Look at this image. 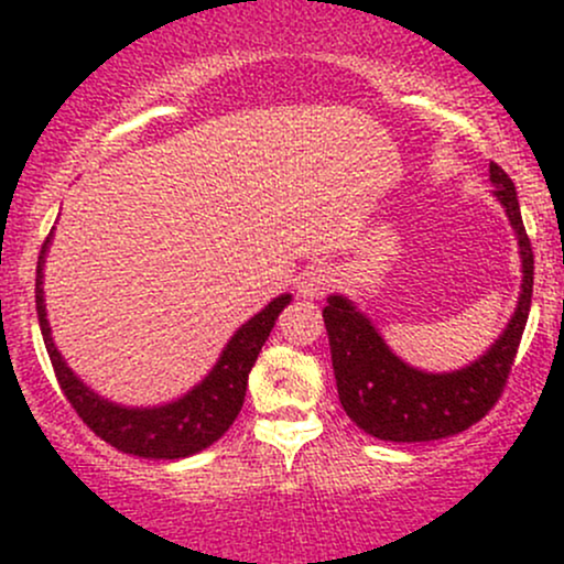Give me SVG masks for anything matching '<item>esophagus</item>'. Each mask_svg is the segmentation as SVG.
<instances>
[{
  "mask_svg": "<svg viewBox=\"0 0 564 564\" xmlns=\"http://www.w3.org/2000/svg\"><path fill=\"white\" fill-rule=\"evenodd\" d=\"M332 281H334L332 270L323 268V264H313V268H307L300 275V294L315 300V296L326 294L328 286H332Z\"/></svg>",
  "mask_w": 564,
  "mask_h": 564,
  "instance_id": "1",
  "label": "esophagus"
}]
</instances>
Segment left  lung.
<instances>
[{"label":"left lung","instance_id":"left-lung-1","mask_svg":"<svg viewBox=\"0 0 564 564\" xmlns=\"http://www.w3.org/2000/svg\"><path fill=\"white\" fill-rule=\"evenodd\" d=\"M490 183L507 209L522 254V291L507 332L480 360L453 373H424L394 358L371 321L341 296L323 307L336 390L360 430L392 443H430L469 430L501 398L525 332L533 296V249L522 225L514 183L490 161Z\"/></svg>","mask_w":564,"mask_h":564}]
</instances>
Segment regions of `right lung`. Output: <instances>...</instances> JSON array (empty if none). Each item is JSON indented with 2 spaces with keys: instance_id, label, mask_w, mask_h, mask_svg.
<instances>
[{
  "instance_id": "obj_1",
  "label": "right lung",
  "mask_w": 564,
  "mask_h": 564,
  "mask_svg": "<svg viewBox=\"0 0 564 564\" xmlns=\"http://www.w3.org/2000/svg\"><path fill=\"white\" fill-rule=\"evenodd\" d=\"M47 243L50 236L44 238L36 262V313L57 384H61L76 416L116 451L142 458H185L217 443L241 413L251 366L257 364V355H260L278 315L291 302V296H278L262 313L243 323L225 347L215 371L200 381L196 390L187 392L183 400L161 408H121L89 392L74 377V371L63 364L61 352L53 345L42 300V264Z\"/></svg>"
}]
</instances>
